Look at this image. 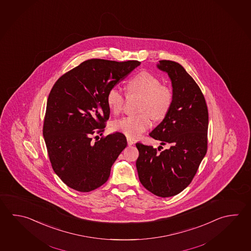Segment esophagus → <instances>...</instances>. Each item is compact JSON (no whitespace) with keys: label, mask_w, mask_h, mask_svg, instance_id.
Segmentation results:
<instances>
[{"label":"esophagus","mask_w":251,"mask_h":251,"mask_svg":"<svg viewBox=\"0 0 251 251\" xmlns=\"http://www.w3.org/2000/svg\"><path fill=\"white\" fill-rule=\"evenodd\" d=\"M127 143H128V146H132L135 142L133 141L132 139H130L129 137H128V138H127Z\"/></svg>","instance_id":"1"}]
</instances>
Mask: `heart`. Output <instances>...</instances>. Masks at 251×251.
I'll use <instances>...</instances> for the list:
<instances>
[{"label": "heart", "instance_id": "b5f03b06", "mask_svg": "<svg viewBox=\"0 0 251 251\" xmlns=\"http://www.w3.org/2000/svg\"><path fill=\"white\" fill-rule=\"evenodd\" d=\"M125 89L127 96H140L138 111L141 113L116 120L113 127L127 137L136 138L151 127V117L155 121L165 118L173 104L174 93L170 86L161 83L158 76L148 71L133 76L126 83ZM105 100L114 114L123 111L125 97L116 88L107 91Z\"/></svg>", "mask_w": 251, "mask_h": 251}]
</instances>
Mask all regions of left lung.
I'll return each mask as SVG.
<instances>
[{
  "label": "left lung",
  "instance_id": "left-lung-1",
  "mask_svg": "<svg viewBox=\"0 0 251 251\" xmlns=\"http://www.w3.org/2000/svg\"><path fill=\"white\" fill-rule=\"evenodd\" d=\"M158 67L171 77L174 100L164 120L149 136L168 148L161 151L137 143V165L143 186L159 197H171L185 189L198 171L208 149V112L198 84L185 68L171 60Z\"/></svg>",
  "mask_w": 251,
  "mask_h": 251
}]
</instances>
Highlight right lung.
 Wrapping results in <instances>:
<instances>
[{
    "instance_id": "1",
    "label": "right lung",
    "mask_w": 251,
    "mask_h": 251,
    "mask_svg": "<svg viewBox=\"0 0 251 251\" xmlns=\"http://www.w3.org/2000/svg\"><path fill=\"white\" fill-rule=\"evenodd\" d=\"M141 62L92 58L60 76L48 98L43 133L53 171L72 189L90 192L108 180L127 147L123 133L102 135L110 116L106 93Z\"/></svg>"
}]
</instances>
